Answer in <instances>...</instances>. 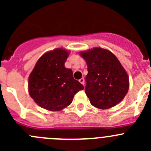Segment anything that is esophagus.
<instances>
[{"instance_id": "obj_1", "label": "esophagus", "mask_w": 151, "mask_h": 151, "mask_svg": "<svg viewBox=\"0 0 151 151\" xmlns=\"http://www.w3.org/2000/svg\"><path fill=\"white\" fill-rule=\"evenodd\" d=\"M79 81H80V83H82V84L84 85V84H85V80H84V78H81L80 80H79Z\"/></svg>"}]
</instances>
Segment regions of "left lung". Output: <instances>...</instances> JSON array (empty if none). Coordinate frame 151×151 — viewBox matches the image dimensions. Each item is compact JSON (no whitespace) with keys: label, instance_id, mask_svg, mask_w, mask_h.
Returning <instances> with one entry per match:
<instances>
[{"label":"left lung","instance_id":"8db88e82","mask_svg":"<svg viewBox=\"0 0 151 151\" xmlns=\"http://www.w3.org/2000/svg\"><path fill=\"white\" fill-rule=\"evenodd\" d=\"M88 66L85 93L95 107L106 109L119 104L127 93L129 80L116 56L106 49L81 52Z\"/></svg>","mask_w":151,"mask_h":151}]
</instances>
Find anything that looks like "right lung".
I'll return each mask as SVG.
<instances>
[{
	"label": "right lung",
	"mask_w": 151,
	"mask_h": 151,
	"mask_svg": "<svg viewBox=\"0 0 151 151\" xmlns=\"http://www.w3.org/2000/svg\"><path fill=\"white\" fill-rule=\"evenodd\" d=\"M69 52L57 48L42 55L28 78L30 97L41 107L60 111L72 102L74 96L84 89L74 80L71 68L65 67Z\"/></svg>",
	"instance_id": "obj_1"
}]
</instances>
